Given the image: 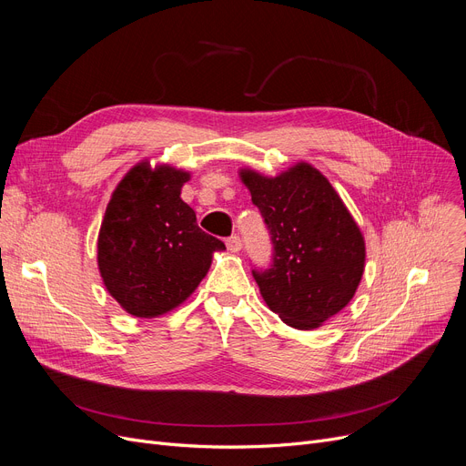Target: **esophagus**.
Returning <instances> with one entry per match:
<instances>
[{
    "label": "esophagus",
    "instance_id": "obj_1",
    "mask_svg": "<svg viewBox=\"0 0 466 466\" xmlns=\"http://www.w3.org/2000/svg\"><path fill=\"white\" fill-rule=\"evenodd\" d=\"M227 249L230 251V253H238L239 249H241V239H239V236H230V238H227Z\"/></svg>",
    "mask_w": 466,
    "mask_h": 466
}]
</instances>
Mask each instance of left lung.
<instances>
[{
  "label": "left lung",
  "mask_w": 466,
  "mask_h": 466,
  "mask_svg": "<svg viewBox=\"0 0 466 466\" xmlns=\"http://www.w3.org/2000/svg\"><path fill=\"white\" fill-rule=\"evenodd\" d=\"M272 241V264L253 268L260 295L289 327L311 330L344 309L364 272V239L329 179L300 162L278 177L241 169Z\"/></svg>",
  "instance_id": "8db88e82"
}]
</instances>
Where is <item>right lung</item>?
<instances>
[{
  "label": "right lung",
  "mask_w": 466,
  "mask_h": 466,
  "mask_svg": "<svg viewBox=\"0 0 466 466\" xmlns=\"http://www.w3.org/2000/svg\"><path fill=\"white\" fill-rule=\"evenodd\" d=\"M187 171L134 166L115 188L100 236L97 266L109 295L134 317L167 313L185 302L225 243L196 225L181 200Z\"/></svg>",
  "instance_id": "right-lung-1"
}]
</instances>
